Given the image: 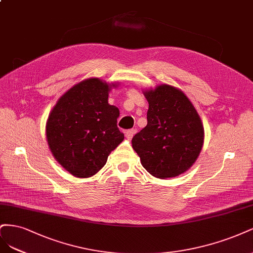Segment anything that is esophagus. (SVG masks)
Returning a JSON list of instances; mask_svg holds the SVG:
<instances>
[{"instance_id": "1", "label": "esophagus", "mask_w": 253, "mask_h": 253, "mask_svg": "<svg viewBox=\"0 0 253 253\" xmlns=\"http://www.w3.org/2000/svg\"><path fill=\"white\" fill-rule=\"evenodd\" d=\"M134 133H135V129H129L125 132V135H126L128 140H131L132 136L134 135Z\"/></svg>"}]
</instances>
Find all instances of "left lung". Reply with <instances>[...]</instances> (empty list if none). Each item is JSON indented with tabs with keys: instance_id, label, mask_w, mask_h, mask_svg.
Masks as SVG:
<instances>
[{
	"instance_id": "obj_1",
	"label": "left lung",
	"mask_w": 253,
	"mask_h": 253,
	"mask_svg": "<svg viewBox=\"0 0 253 253\" xmlns=\"http://www.w3.org/2000/svg\"><path fill=\"white\" fill-rule=\"evenodd\" d=\"M149 108L147 125L132 137V148L142 166L158 178L186 172L204 145V126L187 95L174 86L162 84L143 91Z\"/></svg>"
}]
</instances>
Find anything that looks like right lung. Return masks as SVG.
<instances>
[{
	"instance_id": "right-lung-1",
	"label": "right lung",
	"mask_w": 253,
	"mask_h": 253,
	"mask_svg": "<svg viewBox=\"0 0 253 253\" xmlns=\"http://www.w3.org/2000/svg\"><path fill=\"white\" fill-rule=\"evenodd\" d=\"M119 83L89 78L72 86L54 105L46 123V137L53 158L76 177H90L123 142L117 122L118 107L108 103Z\"/></svg>"
}]
</instances>
